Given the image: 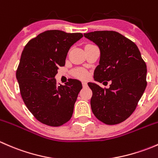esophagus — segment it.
Returning <instances> with one entry per match:
<instances>
[{
  "label": "esophagus",
  "instance_id": "34e87169",
  "mask_svg": "<svg viewBox=\"0 0 158 158\" xmlns=\"http://www.w3.org/2000/svg\"><path fill=\"white\" fill-rule=\"evenodd\" d=\"M87 85H88V84H87V82H82V86H83V87H87Z\"/></svg>",
  "mask_w": 158,
  "mask_h": 158
}]
</instances>
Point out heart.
Segmentation results:
<instances>
[{"mask_svg":"<svg viewBox=\"0 0 158 158\" xmlns=\"http://www.w3.org/2000/svg\"><path fill=\"white\" fill-rule=\"evenodd\" d=\"M73 75L74 76H76V78H79V79H86L88 77V73L86 72V70L83 69H77L73 72Z\"/></svg>","mask_w":158,"mask_h":158,"instance_id":"1","label":"heart"}]
</instances>
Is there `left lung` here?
I'll use <instances>...</instances> for the list:
<instances>
[{
  "mask_svg": "<svg viewBox=\"0 0 158 158\" xmlns=\"http://www.w3.org/2000/svg\"><path fill=\"white\" fill-rule=\"evenodd\" d=\"M84 36L100 49L94 79L111 82L109 89L88 83L92 112L106 125L121 123L133 113L145 90L147 66L136 44L118 32L94 31Z\"/></svg>",
  "mask_w": 158,
  "mask_h": 158,
  "instance_id": "obj_1",
  "label": "left lung"
}]
</instances>
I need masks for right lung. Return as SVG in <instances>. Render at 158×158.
<instances>
[{
	"label": "right lung",
	"mask_w": 158,
	"mask_h": 158,
	"mask_svg": "<svg viewBox=\"0 0 158 158\" xmlns=\"http://www.w3.org/2000/svg\"><path fill=\"white\" fill-rule=\"evenodd\" d=\"M82 36L47 30L30 40L22 52L16 77L25 105L41 123L60 126L73 115L82 82L70 79L57 85L55 76L59 67L65 66L70 47Z\"/></svg>",
	"instance_id": "1"
}]
</instances>
